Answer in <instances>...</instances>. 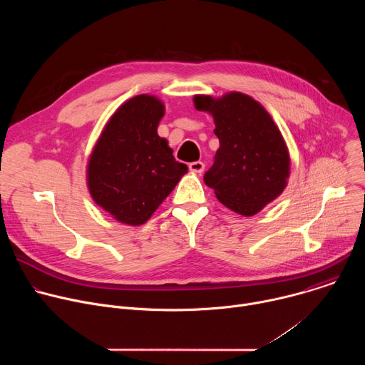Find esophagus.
Listing matches in <instances>:
<instances>
[{
    "instance_id": "obj_1",
    "label": "esophagus",
    "mask_w": 365,
    "mask_h": 365,
    "mask_svg": "<svg viewBox=\"0 0 365 365\" xmlns=\"http://www.w3.org/2000/svg\"><path fill=\"white\" fill-rule=\"evenodd\" d=\"M189 169H190V172L200 175L205 170V165H203V162H192L189 165Z\"/></svg>"
}]
</instances>
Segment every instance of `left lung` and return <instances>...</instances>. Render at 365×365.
I'll list each match as a JSON object with an SVG mask.
<instances>
[{"mask_svg": "<svg viewBox=\"0 0 365 365\" xmlns=\"http://www.w3.org/2000/svg\"><path fill=\"white\" fill-rule=\"evenodd\" d=\"M197 111L211 114L220 148L203 176L231 211L252 217L282 195L290 176L287 144L267 110L242 92L195 95Z\"/></svg>", "mask_w": 365, "mask_h": 365, "instance_id": "obj_1", "label": "left lung"}]
</instances>
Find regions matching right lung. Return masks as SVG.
<instances>
[{"label": "right lung", "mask_w": 365, "mask_h": 365, "mask_svg": "<svg viewBox=\"0 0 365 365\" xmlns=\"http://www.w3.org/2000/svg\"><path fill=\"white\" fill-rule=\"evenodd\" d=\"M163 117L160 98L135 95L115 110L92 147L86 186L93 202L117 222L145 224L187 173L158 134Z\"/></svg>", "instance_id": "obj_1"}]
</instances>
